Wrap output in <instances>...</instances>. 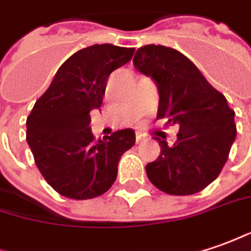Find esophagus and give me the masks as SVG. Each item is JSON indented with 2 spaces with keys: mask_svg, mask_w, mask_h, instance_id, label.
I'll list each match as a JSON object with an SVG mask.
<instances>
[{
  "mask_svg": "<svg viewBox=\"0 0 251 251\" xmlns=\"http://www.w3.org/2000/svg\"><path fill=\"white\" fill-rule=\"evenodd\" d=\"M144 140H146V137H144L143 134H140V133H137V134H136V143H137V144L143 143Z\"/></svg>",
  "mask_w": 251,
  "mask_h": 251,
  "instance_id": "obj_1",
  "label": "esophagus"
}]
</instances>
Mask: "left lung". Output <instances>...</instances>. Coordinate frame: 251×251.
Here are the masks:
<instances>
[{"label":"left lung","instance_id":"8db88e82","mask_svg":"<svg viewBox=\"0 0 251 251\" xmlns=\"http://www.w3.org/2000/svg\"><path fill=\"white\" fill-rule=\"evenodd\" d=\"M137 71L151 76L159 95L158 117L178 126L177 141L156 139L161 155L147 163L148 180L169 195H192L214 181L236 137L235 112L223 93L181 52L146 45L133 57Z\"/></svg>","mask_w":251,"mask_h":251}]
</instances>
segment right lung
Returning <instances> with one entry per match:
<instances>
[{
  "instance_id": "right-lung-1",
  "label": "right lung",
  "mask_w": 251,
  "mask_h": 251,
  "mask_svg": "<svg viewBox=\"0 0 251 251\" xmlns=\"http://www.w3.org/2000/svg\"><path fill=\"white\" fill-rule=\"evenodd\" d=\"M133 48L92 45L64 61L27 118V143L48 184L71 199H92L111 188L118 163L136 143L133 129L95 140L90 111L103 103L108 76L132 59Z\"/></svg>"
}]
</instances>
